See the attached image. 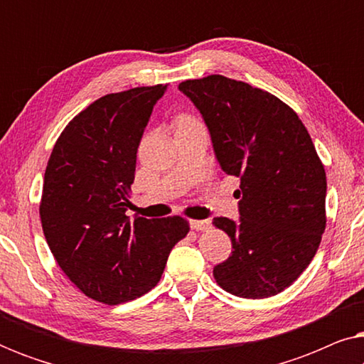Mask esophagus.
Returning a JSON list of instances; mask_svg holds the SVG:
<instances>
[{
    "label": "esophagus",
    "instance_id": "1",
    "mask_svg": "<svg viewBox=\"0 0 364 364\" xmlns=\"http://www.w3.org/2000/svg\"><path fill=\"white\" fill-rule=\"evenodd\" d=\"M191 227L193 228V230L205 232L212 227V223H210V220H191Z\"/></svg>",
    "mask_w": 364,
    "mask_h": 364
}]
</instances>
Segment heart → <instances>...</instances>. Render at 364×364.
Returning a JSON list of instances; mask_svg holds the SVG:
<instances>
[{"mask_svg": "<svg viewBox=\"0 0 364 364\" xmlns=\"http://www.w3.org/2000/svg\"><path fill=\"white\" fill-rule=\"evenodd\" d=\"M186 121H188V119H186Z\"/></svg>", "mask_w": 364, "mask_h": 364, "instance_id": "heart-1", "label": "heart"}]
</instances>
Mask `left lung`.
<instances>
[{
    "instance_id": "left-lung-1",
    "label": "left lung",
    "mask_w": 364,
    "mask_h": 364,
    "mask_svg": "<svg viewBox=\"0 0 364 364\" xmlns=\"http://www.w3.org/2000/svg\"><path fill=\"white\" fill-rule=\"evenodd\" d=\"M210 132L222 171L240 178L238 220L213 218L232 255L213 268L223 290L268 298L310 265L326 227V173L300 117L273 94L220 74L178 84Z\"/></svg>"
}]
</instances>
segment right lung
<instances>
[{
  "label": "right lung",
  "instance_id": "add662e5",
  "mask_svg": "<svg viewBox=\"0 0 364 364\" xmlns=\"http://www.w3.org/2000/svg\"><path fill=\"white\" fill-rule=\"evenodd\" d=\"M167 84L107 94L77 114L54 144L39 205L58 265L92 300L119 305L161 280L186 218L126 215L137 147Z\"/></svg>",
  "mask_w": 364,
  "mask_h": 364
}]
</instances>
